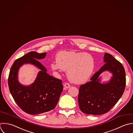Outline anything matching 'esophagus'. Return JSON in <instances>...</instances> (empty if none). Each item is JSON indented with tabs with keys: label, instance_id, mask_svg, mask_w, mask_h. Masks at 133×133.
<instances>
[{
	"label": "esophagus",
	"instance_id": "34e87169",
	"mask_svg": "<svg viewBox=\"0 0 133 133\" xmlns=\"http://www.w3.org/2000/svg\"><path fill=\"white\" fill-rule=\"evenodd\" d=\"M64 87L66 88V89H68L70 87V85L69 83H65L64 84Z\"/></svg>",
	"mask_w": 133,
	"mask_h": 133
}]
</instances>
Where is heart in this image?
Returning <instances> with one entry per match:
<instances>
[{"label":"heart","mask_w":133,"mask_h":133,"mask_svg":"<svg viewBox=\"0 0 133 133\" xmlns=\"http://www.w3.org/2000/svg\"><path fill=\"white\" fill-rule=\"evenodd\" d=\"M52 70H67L69 80L83 84L90 77L94 68V59L90 54L74 51H61L56 56V63L51 65Z\"/></svg>","instance_id":"b5f03b06"}]
</instances>
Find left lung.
Segmentation results:
<instances>
[{
    "label": "left lung",
    "instance_id": "8db88e82",
    "mask_svg": "<svg viewBox=\"0 0 133 133\" xmlns=\"http://www.w3.org/2000/svg\"><path fill=\"white\" fill-rule=\"evenodd\" d=\"M105 64L90 79V82L79 88L78 103L80 109L87 115H100L108 112L123 95L126 85L124 67L112 55L105 53ZM108 71L112 73L111 79L101 82L100 75Z\"/></svg>",
    "mask_w": 133,
    "mask_h": 133
}]
</instances>
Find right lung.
<instances>
[{
  "mask_svg": "<svg viewBox=\"0 0 133 133\" xmlns=\"http://www.w3.org/2000/svg\"><path fill=\"white\" fill-rule=\"evenodd\" d=\"M46 53L30 52L17 59L9 75V90L17 105L27 114L36 115L55 108L63 91L61 80L49 75L45 67L38 60L43 59ZM24 64H31L39 70L34 82L29 86L20 84L18 80L19 68Z\"/></svg>",
  "mask_w": 133,
  "mask_h": 133,
  "instance_id": "add662e5",
  "label": "right lung"
}]
</instances>
